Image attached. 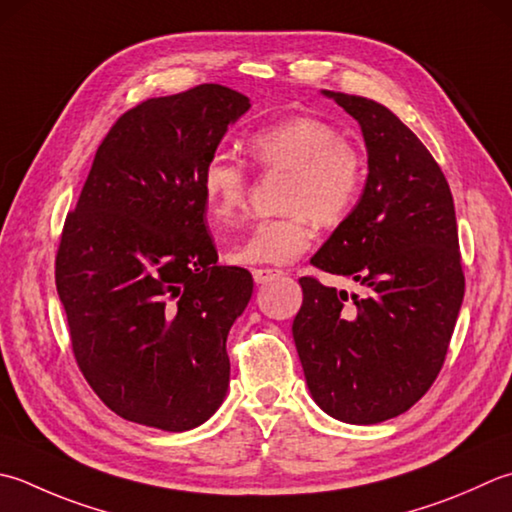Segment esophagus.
<instances>
[{"instance_id": "34e87169", "label": "esophagus", "mask_w": 512, "mask_h": 512, "mask_svg": "<svg viewBox=\"0 0 512 512\" xmlns=\"http://www.w3.org/2000/svg\"><path fill=\"white\" fill-rule=\"evenodd\" d=\"M282 275H284V270H279V268H253L255 284H268Z\"/></svg>"}]
</instances>
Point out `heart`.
Wrapping results in <instances>:
<instances>
[{
    "label": "heart",
    "mask_w": 512,
    "mask_h": 512,
    "mask_svg": "<svg viewBox=\"0 0 512 512\" xmlns=\"http://www.w3.org/2000/svg\"><path fill=\"white\" fill-rule=\"evenodd\" d=\"M248 155L268 173H288L282 217L264 219L228 253L235 264H288L313 244L315 224L337 226L353 213L364 190L362 150L339 128L319 117L299 115L257 130ZM208 213L230 222L246 208L248 168L228 153H213L202 168Z\"/></svg>",
    "instance_id": "heart-1"
}]
</instances>
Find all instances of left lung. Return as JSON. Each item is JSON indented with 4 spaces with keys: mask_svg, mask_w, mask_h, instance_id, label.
Here are the masks:
<instances>
[{
    "mask_svg": "<svg viewBox=\"0 0 512 512\" xmlns=\"http://www.w3.org/2000/svg\"><path fill=\"white\" fill-rule=\"evenodd\" d=\"M324 95L362 126L368 177L310 262L362 293L302 277L293 339L319 408L346 424H379L417 404L444 366L466 286L455 204L442 168L395 113Z\"/></svg>",
    "mask_w": 512,
    "mask_h": 512,
    "instance_id": "8db88e82",
    "label": "left lung"
}]
</instances>
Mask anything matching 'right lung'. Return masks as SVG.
Masks as SVG:
<instances>
[{"mask_svg": "<svg viewBox=\"0 0 512 512\" xmlns=\"http://www.w3.org/2000/svg\"><path fill=\"white\" fill-rule=\"evenodd\" d=\"M248 108L237 90L202 84L126 110L66 215L55 284L70 344L128 422L182 433L226 397V337L253 277L217 264L202 168Z\"/></svg>", "mask_w": 512, "mask_h": 512, "instance_id": "obj_1", "label": "right lung"}]
</instances>
